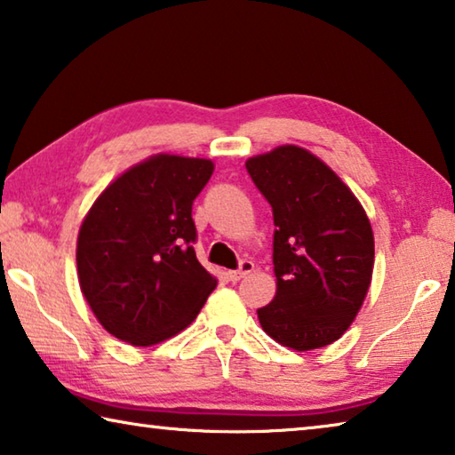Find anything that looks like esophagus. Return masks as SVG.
<instances>
[{
	"label": "esophagus",
	"mask_w": 455,
	"mask_h": 455,
	"mask_svg": "<svg viewBox=\"0 0 455 455\" xmlns=\"http://www.w3.org/2000/svg\"><path fill=\"white\" fill-rule=\"evenodd\" d=\"M252 271H255V263L244 259V260H241V265H238L236 271H228V276H230V281H241L246 275H251Z\"/></svg>",
	"instance_id": "esophagus-1"
}]
</instances>
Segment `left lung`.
<instances>
[{
	"instance_id": "obj_1",
	"label": "left lung",
	"mask_w": 455,
	"mask_h": 455,
	"mask_svg": "<svg viewBox=\"0 0 455 455\" xmlns=\"http://www.w3.org/2000/svg\"><path fill=\"white\" fill-rule=\"evenodd\" d=\"M244 166L275 220L276 295L257 311L260 327L284 347H325L349 329L371 283L375 249L363 206L299 146H279Z\"/></svg>"
}]
</instances>
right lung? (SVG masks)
Segmentation results:
<instances>
[{"label": "right lung", "mask_w": 455, "mask_h": 455, "mask_svg": "<svg viewBox=\"0 0 455 455\" xmlns=\"http://www.w3.org/2000/svg\"><path fill=\"white\" fill-rule=\"evenodd\" d=\"M212 171L211 160L158 154L114 180L84 219L80 289L120 341L146 347L180 333L217 287L196 259L192 220Z\"/></svg>", "instance_id": "1"}]
</instances>
